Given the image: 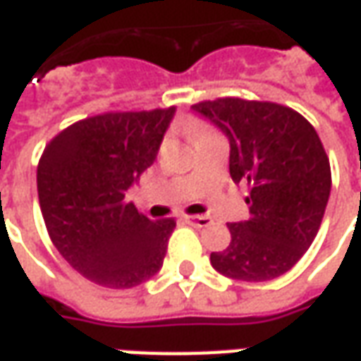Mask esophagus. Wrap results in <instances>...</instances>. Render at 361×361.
Returning a JSON list of instances; mask_svg holds the SVG:
<instances>
[{"instance_id":"34e87169","label":"esophagus","mask_w":361,"mask_h":361,"mask_svg":"<svg viewBox=\"0 0 361 361\" xmlns=\"http://www.w3.org/2000/svg\"><path fill=\"white\" fill-rule=\"evenodd\" d=\"M183 220H185L188 224H193V226H197V228L209 226V224L212 222L211 216H203V214H201V216H183Z\"/></svg>"}]
</instances>
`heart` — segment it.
<instances>
[{
	"mask_svg": "<svg viewBox=\"0 0 361 361\" xmlns=\"http://www.w3.org/2000/svg\"><path fill=\"white\" fill-rule=\"evenodd\" d=\"M193 129H195V133H197V135H201V133H207V131H211V129H207V127H203V126H193Z\"/></svg>",
	"mask_w": 361,
	"mask_h": 361,
	"instance_id": "obj_1",
	"label": "heart"
}]
</instances>
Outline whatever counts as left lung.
<instances>
[{
    "label": "left lung",
    "instance_id": "1",
    "mask_svg": "<svg viewBox=\"0 0 361 361\" xmlns=\"http://www.w3.org/2000/svg\"><path fill=\"white\" fill-rule=\"evenodd\" d=\"M230 141V176L250 185V220L228 224L232 242L211 253L228 279L272 280L310 250L331 195V164L317 131L286 106L242 98L199 102Z\"/></svg>",
    "mask_w": 361,
    "mask_h": 361
}]
</instances>
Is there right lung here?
I'll return each mask as SVG.
<instances>
[{
    "mask_svg": "<svg viewBox=\"0 0 361 361\" xmlns=\"http://www.w3.org/2000/svg\"><path fill=\"white\" fill-rule=\"evenodd\" d=\"M176 108L118 111L77 121L38 162V201L51 242L75 271L106 288H133L164 263L172 219L150 220L126 203L157 160Z\"/></svg>",
    "mask_w": 361,
    "mask_h": 361,
    "instance_id": "right-lung-1",
    "label": "right lung"
}]
</instances>
